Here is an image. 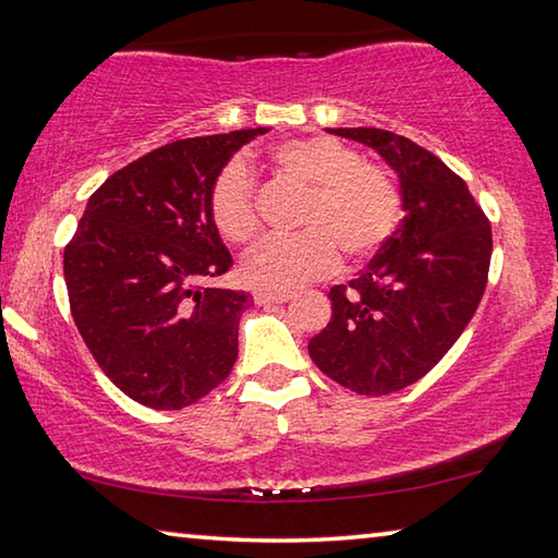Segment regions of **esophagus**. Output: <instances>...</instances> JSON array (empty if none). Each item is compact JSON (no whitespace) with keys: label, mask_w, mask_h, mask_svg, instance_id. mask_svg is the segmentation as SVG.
<instances>
[{"label":"esophagus","mask_w":558,"mask_h":558,"mask_svg":"<svg viewBox=\"0 0 558 558\" xmlns=\"http://www.w3.org/2000/svg\"><path fill=\"white\" fill-rule=\"evenodd\" d=\"M253 300L256 305H282V302H290L292 295L290 292H256Z\"/></svg>","instance_id":"1"}]
</instances>
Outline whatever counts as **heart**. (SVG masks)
<instances>
[{"label":"heart","mask_w":558,"mask_h":558,"mask_svg":"<svg viewBox=\"0 0 558 558\" xmlns=\"http://www.w3.org/2000/svg\"><path fill=\"white\" fill-rule=\"evenodd\" d=\"M270 162L307 189L300 211L302 233L260 243L241 266L245 286L266 292L298 290L335 272L342 260L339 250L349 260H369L399 229L401 196L391 174L364 162L354 147L327 135L288 140L270 149ZM209 214L231 243H251L258 235L256 182L239 159L216 172Z\"/></svg>","instance_id":"b5f03b06"}]
</instances>
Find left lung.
<instances>
[{"instance_id":"8db88e82","label":"left lung","mask_w":558,"mask_h":558,"mask_svg":"<svg viewBox=\"0 0 558 558\" xmlns=\"http://www.w3.org/2000/svg\"><path fill=\"white\" fill-rule=\"evenodd\" d=\"M329 132L374 147L396 169L405 216L362 276L329 290L332 319L307 349L344 389L386 396L426 376L475 315L493 226L468 184L413 140L379 128Z\"/></svg>"}]
</instances>
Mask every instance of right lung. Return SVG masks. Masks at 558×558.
Instances as JSON below:
<instances>
[{
  "label": "right lung",
  "mask_w": 558,
  "mask_h": 558,
  "mask_svg": "<svg viewBox=\"0 0 558 558\" xmlns=\"http://www.w3.org/2000/svg\"><path fill=\"white\" fill-rule=\"evenodd\" d=\"M266 128L186 137L118 169L88 199L63 251L73 323L132 401L179 411L214 391L239 356L248 292L204 288L233 266L209 186Z\"/></svg>",
  "instance_id": "right-lung-1"
}]
</instances>
